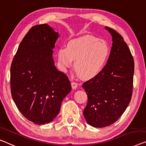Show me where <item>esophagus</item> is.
Listing matches in <instances>:
<instances>
[{
  "instance_id": "esophagus-1",
  "label": "esophagus",
  "mask_w": 146,
  "mask_h": 146,
  "mask_svg": "<svg viewBox=\"0 0 146 146\" xmlns=\"http://www.w3.org/2000/svg\"><path fill=\"white\" fill-rule=\"evenodd\" d=\"M71 86L73 89H76L78 87V83H76L75 82H72L71 83Z\"/></svg>"
}]
</instances>
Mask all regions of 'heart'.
<instances>
[{
  "instance_id": "obj_1",
  "label": "heart",
  "mask_w": 146,
  "mask_h": 146,
  "mask_svg": "<svg viewBox=\"0 0 146 146\" xmlns=\"http://www.w3.org/2000/svg\"><path fill=\"white\" fill-rule=\"evenodd\" d=\"M109 55L108 45L104 40L86 36L70 40L66 48L58 51V59L62 67L70 66L84 79L97 76L104 68Z\"/></svg>"
}]
</instances>
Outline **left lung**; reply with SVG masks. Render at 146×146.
Wrapping results in <instances>:
<instances>
[{
	"mask_svg": "<svg viewBox=\"0 0 146 146\" xmlns=\"http://www.w3.org/2000/svg\"><path fill=\"white\" fill-rule=\"evenodd\" d=\"M106 29L112 36L107 63L97 76L82 84L88 98L84 115L94 127L109 126L118 120L131 100L133 88V57L121 35Z\"/></svg>",
	"mask_w": 146,
	"mask_h": 146,
	"instance_id": "8db88e82",
	"label": "left lung"
}]
</instances>
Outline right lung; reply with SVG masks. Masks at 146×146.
<instances>
[{
	"mask_svg": "<svg viewBox=\"0 0 146 146\" xmlns=\"http://www.w3.org/2000/svg\"><path fill=\"white\" fill-rule=\"evenodd\" d=\"M59 34L47 24L33 26L25 36L10 68L11 93L24 117L38 125L51 122L71 91L65 74L54 65L52 49Z\"/></svg>",
	"mask_w": 146,
	"mask_h": 146,
	"instance_id": "obj_1",
	"label": "right lung"
}]
</instances>
